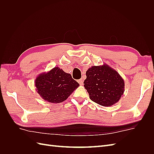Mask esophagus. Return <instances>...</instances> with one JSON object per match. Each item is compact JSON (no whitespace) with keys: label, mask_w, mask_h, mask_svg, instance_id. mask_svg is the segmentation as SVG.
Segmentation results:
<instances>
[{"label":"esophagus","mask_w":154,"mask_h":154,"mask_svg":"<svg viewBox=\"0 0 154 154\" xmlns=\"http://www.w3.org/2000/svg\"><path fill=\"white\" fill-rule=\"evenodd\" d=\"M78 83H80V85H83V79L82 78V79H80V80H78Z\"/></svg>","instance_id":"1"}]
</instances>
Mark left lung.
<instances>
[{
	"label": "left lung",
	"mask_w": 154,
	"mask_h": 154,
	"mask_svg": "<svg viewBox=\"0 0 154 154\" xmlns=\"http://www.w3.org/2000/svg\"><path fill=\"white\" fill-rule=\"evenodd\" d=\"M84 87L90 99L103 106L118 103L125 91V82L119 74L104 63L92 66L86 72Z\"/></svg>",
	"instance_id": "1"
}]
</instances>
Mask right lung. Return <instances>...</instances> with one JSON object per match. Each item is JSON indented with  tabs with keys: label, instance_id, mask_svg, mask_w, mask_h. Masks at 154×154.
<instances>
[{
	"label": "right lung",
	"instance_id": "1",
	"mask_svg": "<svg viewBox=\"0 0 154 154\" xmlns=\"http://www.w3.org/2000/svg\"><path fill=\"white\" fill-rule=\"evenodd\" d=\"M35 85L43 100L58 103L66 100L80 85L72 79L71 74L55 67L47 72L40 74L35 79Z\"/></svg>",
	"mask_w": 154,
	"mask_h": 154
}]
</instances>
